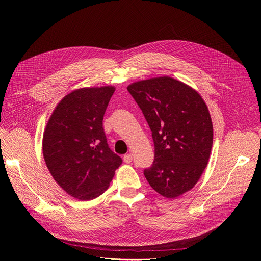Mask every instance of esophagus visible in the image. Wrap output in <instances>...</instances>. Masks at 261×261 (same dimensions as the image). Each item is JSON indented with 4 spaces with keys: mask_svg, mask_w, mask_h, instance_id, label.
<instances>
[{
    "mask_svg": "<svg viewBox=\"0 0 261 261\" xmlns=\"http://www.w3.org/2000/svg\"><path fill=\"white\" fill-rule=\"evenodd\" d=\"M132 156L131 155H125L124 156V158H123V160H124V162L125 163H131L132 162Z\"/></svg>",
    "mask_w": 261,
    "mask_h": 261,
    "instance_id": "34e87169",
    "label": "esophagus"
}]
</instances>
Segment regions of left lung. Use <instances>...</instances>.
Returning a JSON list of instances; mask_svg holds the SVG:
<instances>
[{"label":"left lung","mask_w":261,"mask_h":261,"mask_svg":"<svg viewBox=\"0 0 261 261\" xmlns=\"http://www.w3.org/2000/svg\"><path fill=\"white\" fill-rule=\"evenodd\" d=\"M127 90L151 128L153 166L144 170L151 187L174 199L201 177L212 151L214 129L208 108L192 87L169 76L132 83Z\"/></svg>","instance_id":"left-lung-1"}]
</instances>
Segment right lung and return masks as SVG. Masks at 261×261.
<instances>
[{"mask_svg":"<svg viewBox=\"0 0 261 261\" xmlns=\"http://www.w3.org/2000/svg\"><path fill=\"white\" fill-rule=\"evenodd\" d=\"M114 86L82 88L55 107L42 138L45 164L70 196L88 201L104 193L122 159L108 147L102 121Z\"/></svg>","mask_w":261,"mask_h":261,"instance_id":"1","label":"right lung"}]
</instances>
